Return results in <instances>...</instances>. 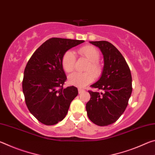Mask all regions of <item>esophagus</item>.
Listing matches in <instances>:
<instances>
[{"instance_id": "1", "label": "esophagus", "mask_w": 155, "mask_h": 155, "mask_svg": "<svg viewBox=\"0 0 155 155\" xmlns=\"http://www.w3.org/2000/svg\"><path fill=\"white\" fill-rule=\"evenodd\" d=\"M78 93H79V94H81V92H83V91H85V90H84V89H82V88H78Z\"/></svg>"}]
</instances>
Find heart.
<instances>
[{"label": "heart", "instance_id": "b5f03b06", "mask_svg": "<svg viewBox=\"0 0 155 155\" xmlns=\"http://www.w3.org/2000/svg\"><path fill=\"white\" fill-rule=\"evenodd\" d=\"M78 54L85 57L89 63L85 67V72H74L68 77V81L71 85L82 87L88 85L94 80V75L98 77L102 73V67L98 63L99 52L96 48L91 46H83L78 49ZM76 58L74 52L71 51L65 52L62 57L61 65L64 71L71 72L74 70Z\"/></svg>", "mask_w": 155, "mask_h": 155}]
</instances>
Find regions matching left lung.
Instances as JSON below:
<instances>
[{
	"mask_svg": "<svg viewBox=\"0 0 155 155\" xmlns=\"http://www.w3.org/2000/svg\"><path fill=\"white\" fill-rule=\"evenodd\" d=\"M103 55L101 77L91 87L102 92L89 91L91 98L86 104L88 117L96 125L104 127L116 122L125 111L132 93V77L124 57L109 41H90Z\"/></svg>",
	"mask_w": 155,
	"mask_h": 155,
	"instance_id": "obj_1",
	"label": "left lung"
}]
</instances>
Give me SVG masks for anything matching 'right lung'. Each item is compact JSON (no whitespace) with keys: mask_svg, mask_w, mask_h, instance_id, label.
Listing matches in <instances>:
<instances>
[{"mask_svg":"<svg viewBox=\"0 0 155 155\" xmlns=\"http://www.w3.org/2000/svg\"><path fill=\"white\" fill-rule=\"evenodd\" d=\"M84 41L49 39L36 50L26 65L22 81L26 104L42 124L54 125L64 120L70 103L78 95L74 86L63 87L67 77L61 60L65 52Z\"/></svg>","mask_w":155,"mask_h":155,"instance_id":"add662e5","label":"right lung"}]
</instances>
